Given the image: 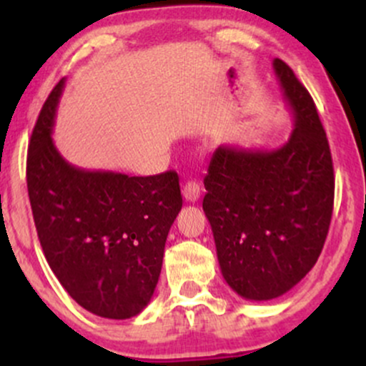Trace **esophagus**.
Masks as SVG:
<instances>
[{
  "instance_id": "34e87169",
  "label": "esophagus",
  "mask_w": 366,
  "mask_h": 366,
  "mask_svg": "<svg viewBox=\"0 0 366 366\" xmlns=\"http://www.w3.org/2000/svg\"><path fill=\"white\" fill-rule=\"evenodd\" d=\"M182 194L187 201L194 203V201H197V197H199V184L196 180H189V182L184 184Z\"/></svg>"
}]
</instances>
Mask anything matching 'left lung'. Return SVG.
Returning a JSON list of instances; mask_svg holds the SVG:
<instances>
[{
	"label": "left lung",
	"instance_id": "8db88e82",
	"mask_svg": "<svg viewBox=\"0 0 366 366\" xmlns=\"http://www.w3.org/2000/svg\"><path fill=\"white\" fill-rule=\"evenodd\" d=\"M274 70L294 129L277 149L218 146L204 177L203 209L225 282L239 296H282L317 263L334 208L329 141L312 96L291 66Z\"/></svg>",
	"mask_w": 366,
	"mask_h": 366
}]
</instances>
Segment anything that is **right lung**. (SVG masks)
<instances>
[{
	"mask_svg": "<svg viewBox=\"0 0 366 366\" xmlns=\"http://www.w3.org/2000/svg\"><path fill=\"white\" fill-rule=\"evenodd\" d=\"M63 86L65 79L44 102L29 142L37 237L53 274L84 310L125 320L153 297L167 236L182 208L179 175L129 177L66 162L51 137Z\"/></svg>",
	"mask_w": 366,
	"mask_h": 366,
	"instance_id": "right-lung-1",
	"label": "right lung"
}]
</instances>
